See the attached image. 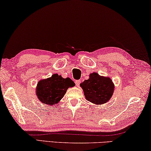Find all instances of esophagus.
<instances>
[{
    "label": "esophagus",
    "mask_w": 151,
    "mask_h": 151,
    "mask_svg": "<svg viewBox=\"0 0 151 151\" xmlns=\"http://www.w3.org/2000/svg\"><path fill=\"white\" fill-rule=\"evenodd\" d=\"M80 83H81V81L80 80H78V81H75V84H76V87H78V86H79V85H80Z\"/></svg>",
    "instance_id": "1"
}]
</instances>
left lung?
<instances>
[{
	"label": "left lung",
	"instance_id": "8db88e82",
	"mask_svg": "<svg viewBox=\"0 0 151 151\" xmlns=\"http://www.w3.org/2000/svg\"><path fill=\"white\" fill-rule=\"evenodd\" d=\"M87 101L95 105H102L109 101L114 91L113 81L107 76H100L97 73L89 75V78L80 84Z\"/></svg>",
	"mask_w": 151,
	"mask_h": 151
}]
</instances>
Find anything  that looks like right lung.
<instances>
[{"label":"right lung","mask_w":151,"mask_h":151,"mask_svg":"<svg viewBox=\"0 0 151 151\" xmlns=\"http://www.w3.org/2000/svg\"><path fill=\"white\" fill-rule=\"evenodd\" d=\"M70 78H64L58 74L38 82L35 93L38 99L44 105L53 106L63 99L68 88L75 86Z\"/></svg>","instance_id":"right-lung-1"}]
</instances>
